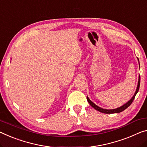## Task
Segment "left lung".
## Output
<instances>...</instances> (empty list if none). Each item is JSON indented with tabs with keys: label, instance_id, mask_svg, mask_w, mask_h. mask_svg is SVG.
I'll return each mask as SVG.
<instances>
[{
	"label": "left lung",
	"instance_id": "obj_1",
	"mask_svg": "<svg viewBox=\"0 0 147 147\" xmlns=\"http://www.w3.org/2000/svg\"><path fill=\"white\" fill-rule=\"evenodd\" d=\"M137 60H138L139 63V58H137ZM139 67H140V64H139ZM139 86H140V76L139 77V81H138V83H137V87L136 91H135V94H134V96H132V98H131L130 100H129L127 102H126L125 104H124V105L121 106V107H118V108H115V109H105V108H100V107H98V106L96 105L95 104L92 102V101L90 100L88 96H87V99L88 102L89 103V105H91L92 108H94V109H95L96 110H97V111H98V112H102V113H105V114H114V113H119V112L123 111L124 110H125L126 108H128L131 105V104L132 103V102L134 100L135 96H136L137 93L139 91Z\"/></svg>",
	"mask_w": 147,
	"mask_h": 147
}]
</instances>
